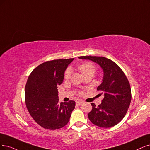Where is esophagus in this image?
Masks as SVG:
<instances>
[{"instance_id":"esophagus-1","label":"esophagus","mask_w":150,"mask_h":150,"mask_svg":"<svg viewBox=\"0 0 150 150\" xmlns=\"http://www.w3.org/2000/svg\"><path fill=\"white\" fill-rule=\"evenodd\" d=\"M83 103V102L81 101H76V104L77 105H81Z\"/></svg>"}]
</instances>
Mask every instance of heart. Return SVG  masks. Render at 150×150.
I'll return each instance as SVG.
<instances>
[{
    "mask_svg": "<svg viewBox=\"0 0 150 150\" xmlns=\"http://www.w3.org/2000/svg\"><path fill=\"white\" fill-rule=\"evenodd\" d=\"M79 69L81 72V74L83 76H86L87 75H94L95 73V67L93 64L90 62H86L81 64L79 66ZM71 75V70L70 69H67L65 71L64 79L65 80H68Z\"/></svg>",
    "mask_w": 150,
    "mask_h": 150,
    "instance_id": "1",
    "label": "heart"
}]
</instances>
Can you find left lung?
<instances>
[{"mask_svg":"<svg viewBox=\"0 0 150 150\" xmlns=\"http://www.w3.org/2000/svg\"><path fill=\"white\" fill-rule=\"evenodd\" d=\"M79 58L97 64L103 72L97 90L104 94V98L98 106L91 104L92 110L88 114V118L93 124L103 128L117 125L124 117L131 102V89L126 76L117 64L106 57L90 55Z\"/></svg>","mask_w":150,"mask_h":150,"instance_id":"obj_1","label":"left lung"}]
</instances>
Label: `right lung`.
Returning a JSON list of instances; mask_svg holds the SVG:
<instances>
[{
    "instance_id": "obj_1",
    "label": "right lung",
    "mask_w": 150,
    "mask_h": 150,
    "mask_svg": "<svg viewBox=\"0 0 150 150\" xmlns=\"http://www.w3.org/2000/svg\"><path fill=\"white\" fill-rule=\"evenodd\" d=\"M74 59L47 61L33 70L25 86V103L36 122L44 129L56 130L69 122L75 102H59V85Z\"/></svg>"
}]
</instances>
